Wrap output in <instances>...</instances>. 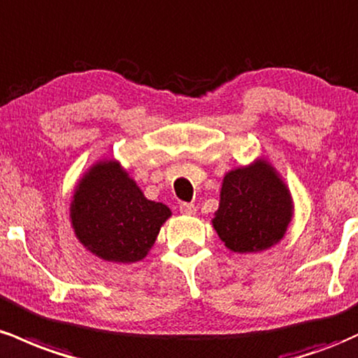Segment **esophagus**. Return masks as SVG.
Masks as SVG:
<instances>
[{"mask_svg": "<svg viewBox=\"0 0 358 358\" xmlns=\"http://www.w3.org/2000/svg\"><path fill=\"white\" fill-rule=\"evenodd\" d=\"M179 211L182 213V215H194L196 206L192 203H180L179 204Z\"/></svg>", "mask_w": 358, "mask_h": 358, "instance_id": "1", "label": "esophagus"}]
</instances>
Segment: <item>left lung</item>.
<instances>
[{
    "instance_id": "left-lung-1",
    "label": "left lung",
    "mask_w": 358,
    "mask_h": 358,
    "mask_svg": "<svg viewBox=\"0 0 358 358\" xmlns=\"http://www.w3.org/2000/svg\"><path fill=\"white\" fill-rule=\"evenodd\" d=\"M213 227L233 252L272 247L291 222V196L268 164L236 169L223 179Z\"/></svg>"
}]
</instances>
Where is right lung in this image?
Returning a JSON list of instances; mask_svg holds the SVG:
<instances>
[{"mask_svg":"<svg viewBox=\"0 0 358 358\" xmlns=\"http://www.w3.org/2000/svg\"><path fill=\"white\" fill-rule=\"evenodd\" d=\"M72 227L84 247L111 262H136L147 255L171 216L162 203L148 201L118 164H96L76 189Z\"/></svg>","mask_w":358,"mask_h":358,"instance_id":"right-lung-1","label":"right lung"}]
</instances>
